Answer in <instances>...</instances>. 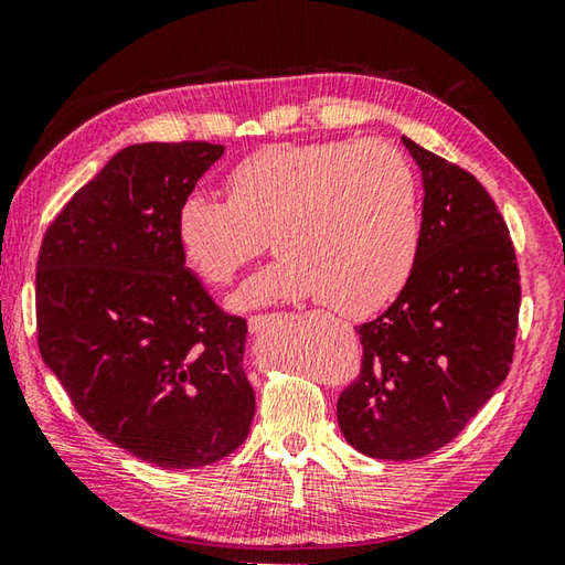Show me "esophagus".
<instances>
[{
    "instance_id": "esophagus-1",
    "label": "esophagus",
    "mask_w": 565,
    "mask_h": 565,
    "mask_svg": "<svg viewBox=\"0 0 565 565\" xmlns=\"http://www.w3.org/2000/svg\"><path fill=\"white\" fill-rule=\"evenodd\" d=\"M274 321H276V316H252V318H249V331H252L254 335H259V333H264L266 328H269Z\"/></svg>"
}]
</instances>
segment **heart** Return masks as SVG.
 Instances as JSON below:
<instances>
[{"label":"heart","mask_w":565,"mask_h":565,"mask_svg":"<svg viewBox=\"0 0 565 565\" xmlns=\"http://www.w3.org/2000/svg\"><path fill=\"white\" fill-rule=\"evenodd\" d=\"M230 200L184 198L175 234L184 259L214 286L276 244V262L232 296L237 309L321 296L365 316L393 301L415 269L419 198L413 170L383 142H281L227 175Z\"/></svg>","instance_id":"1"}]
</instances>
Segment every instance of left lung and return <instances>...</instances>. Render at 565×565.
Here are the masks:
<instances>
[{
	"label": "left lung",
	"instance_id": "left-lung-1",
	"mask_svg": "<svg viewBox=\"0 0 565 565\" xmlns=\"http://www.w3.org/2000/svg\"><path fill=\"white\" fill-rule=\"evenodd\" d=\"M423 178V234L403 291L358 326L363 371L338 397L345 443L375 459L445 447L504 383L519 269L494 200L475 175L403 136Z\"/></svg>",
	"mask_w": 565,
	"mask_h": 565
}]
</instances>
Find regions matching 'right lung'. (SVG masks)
<instances>
[{"label": "right lung", "instance_id": "obj_1", "mask_svg": "<svg viewBox=\"0 0 565 565\" xmlns=\"http://www.w3.org/2000/svg\"><path fill=\"white\" fill-rule=\"evenodd\" d=\"M224 156L210 142L122 148L51 222L36 262L44 363L78 415L162 469H198L249 435L247 321L184 266L175 220Z\"/></svg>", "mask_w": 565, "mask_h": 565}]
</instances>
